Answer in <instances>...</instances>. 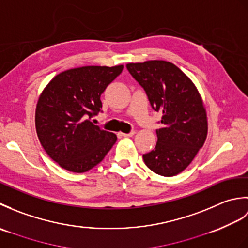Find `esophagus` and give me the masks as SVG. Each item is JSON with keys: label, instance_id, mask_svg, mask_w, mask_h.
<instances>
[{"label": "esophagus", "instance_id": "obj_1", "mask_svg": "<svg viewBox=\"0 0 248 248\" xmlns=\"http://www.w3.org/2000/svg\"><path fill=\"white\" fill-rule=\"evenodd\" d=\"M134 131H132V132H130V133H121V135L123 136H124V138H131V136H133L134 135Z\"/></svg>", "mask_w": 248, "mask_h": 248}]
</instances>
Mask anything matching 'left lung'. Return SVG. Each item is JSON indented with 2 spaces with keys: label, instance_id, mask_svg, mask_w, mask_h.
<instances>
[{
  "label": "left lung",
  "instance_id": "8db88e82",
  "mask_svg": "<svg viewBox=\"0 0 248 248\" xmlns=\"http://www.w3.org/2000/svg\"><path fill=\"white\" fill-rule=\"evenodd\" d=\"M129 72L145 89L152 108L162 113L155 148L143 155L147 167L164 177L191 164L208 134L202 96L186 73L166 61L129 62Z\"/></svg>",
  "mask_w": 248,
  "mask_h": 248
}]
</instances>
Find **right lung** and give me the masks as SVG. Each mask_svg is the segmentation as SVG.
<instances>
[{"mask_svg":"<svg viewBox=\"0 0 248 248\" xmlns=\"http://www.w3.org/2000/svg\"><path fill=\"white\" fill-rule=\"evenodd\" d=\"M123 69V65L73 68L55 76L40 93L36 132L48 155L64 170H92L117 140L89 119L102 108L100 97Z\"/></svg>","mask_w":248,"mask_h":248,"instance_id":"1","label":"right lung"}]
</instances>
